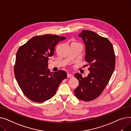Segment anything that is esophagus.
Wrapping results in <instances>:
<instances>
[{
  "label": "esophagus",
  "mask_w": 131,
  "mask_h": 131,
  "mask_svg": "<svg viewBox=\"0 0 131 131\" xmlns=\"http://www.w3.org/2000/svg\"><path fill=\"white\" fill-rule=\"evenodd\" d=\"M67 77H68V78H73V75L72 74H70V73H68V74H67Z\"/></svg>",
  "instance_id": "1"
}]
</instances>
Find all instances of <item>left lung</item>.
Segmentation results:
<instances>
[{
  "label": "left lung",
  "instance_id": "obj_1",
  "mask_svg": "<svg viewBox=\"0 0 131 131\" xmlns=\"http://www.w3.org/2000/svg\"><path fill=\"white\" fill-rule=\"evenodd\" d=\"M86 46L85 60L90 65L87 77L74 74L79 85L74 89L77 98L84 102L98 97L108 84L115 67V54L113 45L106 37L88 30L79 34Z\"/></svg>",
  "mask_w": 131,
  "mask_h": 131
}]
</instances>
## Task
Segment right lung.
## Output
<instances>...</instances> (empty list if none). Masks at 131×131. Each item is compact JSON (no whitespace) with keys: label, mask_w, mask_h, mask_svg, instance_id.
Wrapping results in <instances>:
<instances>
[{"label":"right lung","mask_w":131,"mask_h":131,"mask_svg":"<svg viewBox=\"0 0 131 131\" xmlns=\"http://www.w3.org/2000/svg\"><path fill=\"white\" fill-rule=\"evenodd\" d=\"M65 39L57 35L36 36L19 48L15 76L23 94L32 101L42 103L50 99L67 78L66 71L51 73L48 67L49 58L53 56L56 45Z\"/></svg>","instance_id":"add662e5"}]
</instances>
